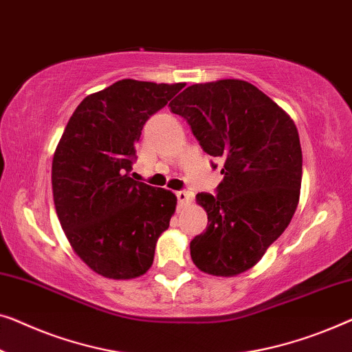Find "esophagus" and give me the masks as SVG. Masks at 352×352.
Returning a JSON list of instances; mask_svg holds the SVG:
<instances>
[{"label":"esophagus","instance_id":"obj_1","mask_svg":"<svg viewBox=\"0 0 352 352\" xmlns=\"http://www.w3.org/2000/svg\"><path fill=\"white\" fill-rule=\"evenodd\" d=\"M176 197H177V201H179V206L181 208L190 205V201H192V198H193L192 193L190 192H186V190L176 192Z\"/></svg>","mask_w":352,"mask_h":352}]
</instances>
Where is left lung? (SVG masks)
Listing matches in <instances>:
<instances>
[{
    "instance_id": "left-lung-1",
    "label": "left lung",
    "mask_w": 352,
    "mask_h": 352,
    "mask_svg": "<svg viewBox=\"0 0 352 352\" xmlns=\"http://www.w3.org/2000/svg\"><path fill=\"white\" fill-rule=\"evenodd\" d=\"M170 108L184 117L223 175L216 197L197 195L208 227L190 241L192 261L212 276H236L261 261L297 210L302 187L297 126L270 96L239 79L193 84Z\"/></svg>"
}]
</instances>
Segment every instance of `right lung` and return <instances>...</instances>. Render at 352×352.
<instances>
[{"instance_id":"add662e5","label":"right lung","mask_w":352,"mask_h":352,"mask_svg":"<svg viewBox=\"0 0 352 352\" xmlns=\"http://www.w3.org/2000/svg\"><path fill=\"white\" fill-rule=\"evenodd\" d=\"M186 84L122 79L80 101L52 160V192L66 238L109 279L144 274L170 227L176 195L130 177L146 120Z\"/></svg>"}]
</instances>
